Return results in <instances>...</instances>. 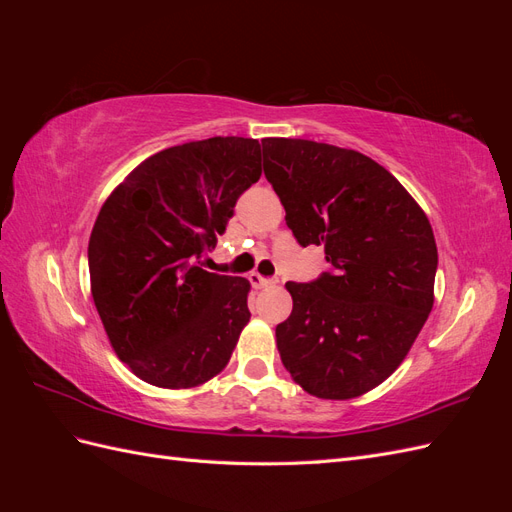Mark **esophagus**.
<instances>
[{"label":"esophagus","mask_w":512,"mask_h":512,"mask_svg":"<svg viewBox=\"0 0 512 512\" xmlns=\"http://www.w3.org/2000/svg\"><path fill=\"white\" fill-rule=\"evenodd\" d=\"M250 282L254 288H269L275 284V280H269V277H262L260 273H250Z\"/></svg>","instance_id":"1"}]
</instances>
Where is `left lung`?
<instances>
[{"instance_id": "left-lung-1", "label": "left lung", "mask_w": 512, "mask_h": 512, "mask_svg": "<svg viewBox=\"0 0 512 512\" xmlns=\"http://www.w3.org/2000/svg\"><path fill=\"white\" fill-rule=\"evenodd\" d=\"M265 175L297 241L331 265L288 282L292 314L277 324L282 363L303 391L354 399L406 359L433 307L438 247L425 211L389 170L354 149L265 138Z\"/></svg>"}]
</instances>
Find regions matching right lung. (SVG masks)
I'll list each match as a JSON object with an SVG mask.
<instances>
[{
    "mask_svg": "<svg viewBox=\"0 0 512 512\" xmlns=\"http://www.w3.org/2000/svg\"><path fill=\"white\" fill-rule=\"evenodd\" d=\"M260 162L256 138L213 136L147 158L104 200L87 250L91 297L115 354L147 384L215 378L250 322V282L198 262Z\"/></svg>",
    "mask_w": 512,
    "mask_h": 512,
    "instance_id": "1",
    "label": "right lung"
}]
</instances>
